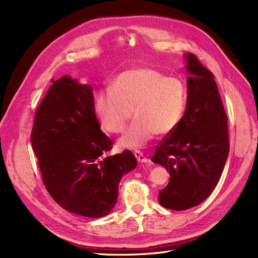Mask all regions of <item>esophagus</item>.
<instances>
[{
  "label": "esophagus",
  "mask_w": 258,
  "mask_h": 258,
  "mask_svg": "<svg viewBox=\"0 0 258 258\" xmlns=\"http://www.w3.org/2000/svg\"><path fill=\"white\" fill-rule=\"evenodd\" d=\"M134 155H135V157L137 158V160L139 162H142V163H147V162L150 161V160H148V158L141 151H135Z\"/></svg>",
  "instance_id": "1"
}]
</instances>
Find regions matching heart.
<instances>
[{"label": "heart", "instance_id": "obj_1", "mask_svg": "<svg viewBox=\"0 0 258 258\" xmlns=\"http://www.w3.org/2000/svg\"><path fill=\"white\" fill-rule=\"evenodd\" d=\"M188 93L178 77H167L153 68H135L120 73L112 88L101 89L95 98V110L110 133L123 132L122 147L139 148L156 135L165 136L179 126L184 117Z\"/></svg>", "mask_w": 258, "mask_h": 258}]
</instances>
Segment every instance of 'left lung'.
Returning <instances> with one entry per match:
<instances>
[{"instance_id":"1","label":"left lung","mask_w":258,"mask_h":258,"mask_svg":"<svg viewBox=\"0 0 258 258\" xmlns=\"http://www.w3.org/2000/svg\"><path fill=\"white\" fill-rule=\"evenodd\" d=\"M188 98L179 126L156 146L152 161L170 179L160 204L186 210L204 201L218 184L229 154L228 121L214 75L192 53L186 54Z\"/></svg>"}]
</instances>
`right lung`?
<instances>
[{"instance_id":"obj_1","label":"right lung","mask_w":258,"mask_h":258,"mask_svg":"<svg viewBox=\"0 0 258 258\" xmlns=\"http://www.w3.org/2000/svg\"><path fill=\"white\" fill-rule=\"evenodd\" d=\"M51 81L31 132L43 183L63 209L101 218L115 206L120 180L137 160L127 150L108 156L114 142L100 128L91 86L69 76Z\"/></svg>"}]
</instances>
